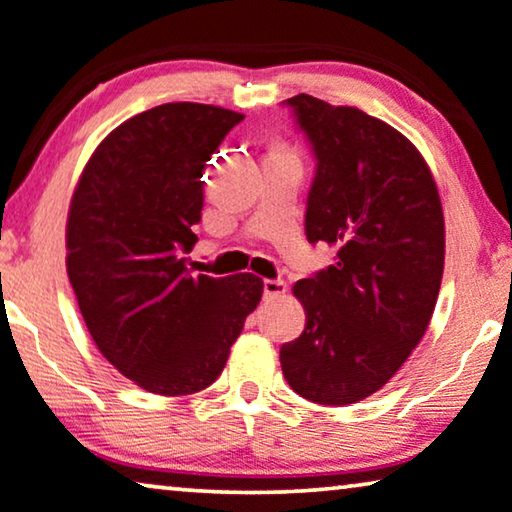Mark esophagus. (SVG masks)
<instances>
[{
	"label": "esophagus",
	"mask_w": 512,
	"mask_h": 512,
	"mask_svg": "<svg viewBox=\"0 0 512 512\" xmlns=\"http://www.w3.org/2000/svg\"><path fill=\"white\" fill-rule=\"evenodd\" d=\"M285 292H287V283H285V280H280V278H266V280H264V299H266V301L280 299Z\"/></svg>",
	"instance_id": "1"
}]
</instances>
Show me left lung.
Instances as JSON below:
<instances>
[{"label": "left lung", "mask_w": 512, "mask_h": 512, "mask_svg": "<svg viewBox=\"0 0 512 512\" xmlns=\"http://www.w3.org/2000/svg\"><path fill=\"white\" fill-rule=\"evenodd\" d=\"M318 169L306 236L336 262L299 280V338L280 348L290 387L322 406L378 392L422 341L441 290L445 222L434 176L413 143L355 106L311 95L285 102Z\"/></svg>", "instance_id": "1"}]
</instances>
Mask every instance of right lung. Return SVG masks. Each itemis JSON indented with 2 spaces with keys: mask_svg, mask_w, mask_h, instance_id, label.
Returning a JSON list of instances; mask_svg holds the SVG:
<instances>
[{
  "mask_svg": "<svg viewBox=\"0 0 512 512\" xmlns=\"http://www.w3.org/2000/svg\"><path fill=\"white\" fill-rule=\"evenodd\" d=\"M241 113L174 102L115 127L85 164L67 218V273L92 341L162 397L204 390L262 299L253 273L185 269L206 162Z\"/></svg>",
  "mask_w": 512,
  "mask_h": 512,
  "instance_id": "obj_1",
  "label": "right lung"
}]
</instances>
